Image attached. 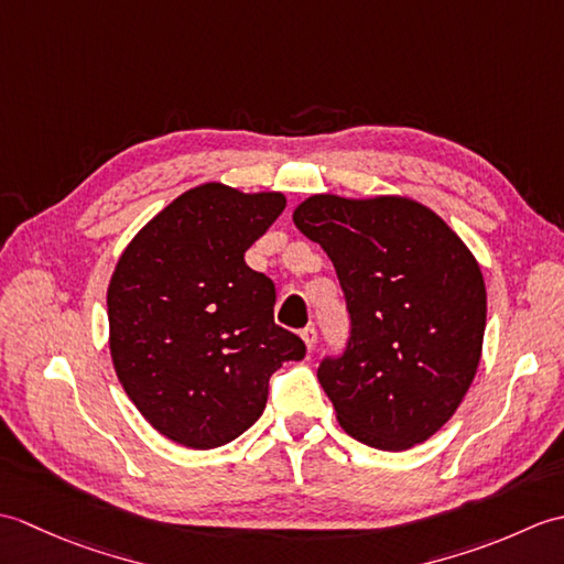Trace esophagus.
Wrapping results in <instances>:
<instances>
[{
  "label": "esophagus",
  "mask_w": 564,
  "mask_h": 564,
  "mask_svg": "<svg viewBox=\"0 0 564 564\" xmlns=\"http://www.w3.org/2000/svg\"><path fill=\"white\" fill-rule=\"evenodd\" d=\"M301 337H303V341H305V346H307V351H313L315 344H317V329H315L313 325H307V327L301 332Z\"/></svg>",
  "instance_id": "1"
}]
</instances>
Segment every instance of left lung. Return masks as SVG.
<instances>
[{
	"instance_id": "1",
	"label": "left lung",
	"mask_w": 564,
	"mask_h": 564,
	"mask_svg": "<svg viewBox=\"0 0 564 564\" xmlns=\"http://www.w3.org/2000/svg\"><path fill=\"white\" fill-rule=\"evenodd\" d=\"M293 220L327 251L351 332L317 378L346 434L380 451L434 436L477 373L482 271L434 210L410 198L310 196Z\"/></svg>"
}]
</instances>
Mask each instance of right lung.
I'll return each instance as SVG.
<instances>
[{
  "instance_id": "1",
  "label": "right lung",
  "mask_w": 564,
  "mask_h": 564,
  "mask_svg": "<svg viewBox=\"0 0 564 564\" xmlns=\"http://www.w3.org/2000/svg\"><path fill=\"white\" fill-rule=\"evenodd\" d=\"M283 194L203 184L142 227L109 285L111 358L140 414L186 448H218L257 422L269 378L305 344L273 322L275 285L245 251Z\"/></svg>"
}]
</instances>
